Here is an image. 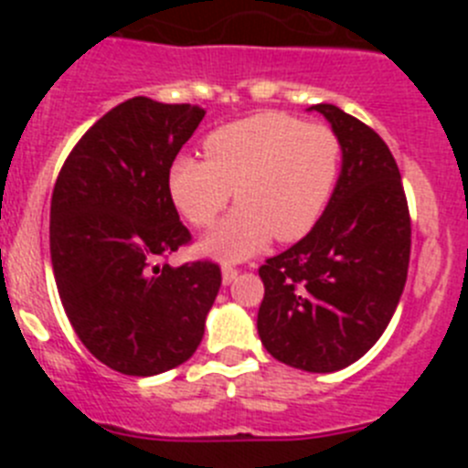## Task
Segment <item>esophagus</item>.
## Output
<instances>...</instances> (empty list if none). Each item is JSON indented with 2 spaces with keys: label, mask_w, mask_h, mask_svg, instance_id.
<instances>
[{
  "label": "esophagus",
  "mask_w": 468,
  "mask_h": 468,
  "mask_svg": "<svg viewBox=\"0 0 468 468\" xmlns=\"http://www.w3.org/2000/svg\"><path fill=\"white\" fill-rule=\"evenodd\" d=\"M237 276H239V270H234V267H229V264H225V267H222V283H234V281H237Z\"/></svg>",
  "instance_id": "34e87169"
}]
</instances>
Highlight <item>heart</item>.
Returning a JSON list of instances; mask_svg holds the SVG:
<instances>
[{
    "label": "heart",
    "instance_id": "b5f03b06",
    "mask_svg": "<svg viewBox=\"0 0 468 468\" xmlns=\"http://www.w3.org/2000/svg\"><path fill=\"white\" fill-rule=\"evenodd\" d=\"M208 159L173 161V204L194 227H210L234 198L239 208L201 250L243 260L270 243L304 237L324 213L342 166V143L330 126L262 112L227 123L206 138Z\"/></svg>",
    "mask_w": 468,
    "mask_h": 468
}]
</instances>
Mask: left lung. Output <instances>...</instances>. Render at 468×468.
Returning <instances> with one entry per match:
<instances>
[{
    "label": "left lung",
    "instance_id": "1",
    "mask_svg": "<svg viewBox=\"0 0 468 468\" xmlns=\"http://www.w3.org/2000/svg\"><path fill=\"white\" fill-rule=\"evenodd\" d=\"M342 143V171L307 237L260 267L258 333L276 361L307 373L351 366L382 337L403 295L410 213L394 154L373 128L314 105Z\"/></svg>",
    "mask_w": 468,
    "mask_h": 468
}]
</instances>
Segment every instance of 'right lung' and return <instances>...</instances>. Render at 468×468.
Here are the masks:
<instances>
[{
    "instance_id": "add662e5",
    "label": "right lung",
    "mask_w": 468,
    "mask_h": 468,
    "mask_svg": "<svg viewBox=\"0 0 468 468\" xmlns=\"http://www.w3.org/2000/svg\"><path fill=\"white\" fill-rule=\"evenodd\" d=\"M204 114L131 98L81 135L53 187L60 302L86 349L122 375L150 378L187 361L220 291L215 262H159L192 241L168 173Z\"/></svg>"
}]
</instances>
